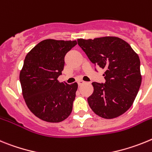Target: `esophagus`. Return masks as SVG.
<instances>
[{
  "label": "esophagus",
  "mask_w": 152,
  "mask_h": 152,
  "mask_svg": "<svg viewBox=\"0 0 152 152\" xmlns=\"http://www.w3.org/2000/svg\"><path fill=\"white\" fill-rule=\"evenodd\" d=\"M77 83H78V85L79 86H81V85H83V83H85V82H84L83 80H79Z\"/></svg>",
  "instance_id": "34e87169"
}]
</instances>
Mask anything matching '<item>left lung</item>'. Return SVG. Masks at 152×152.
<instances>
[{"instance_id":"left-lung-1","label":"left lung","mask_w":152,"mask_h":152,"mask_svg":"<svg viewBox=\"0 0 152 152\" xmlns=\"http://www.w3.org/2000/svg\"><path fill=\"white\" fill-rule=\"evenodd\" d=\"M77 42L92 63L105 69V83H92L94 90L87 99L92 110L107 119L124 114L132 105L142 83L138 54L116 37L78 39Z\"/></svg>"}]
</instances>
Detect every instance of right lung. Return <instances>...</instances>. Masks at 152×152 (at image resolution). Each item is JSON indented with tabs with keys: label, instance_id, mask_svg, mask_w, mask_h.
I'll list each match as a JSON object with an SVG mask.
<instances>
[{
	"label": "right lung",
	"instance_id": "obj_1",
	"mask_svg": "<svg viewBox=\"0 0 152 152\" xmlns=\"http://www.w3.org/2000/svg\"><path fill=\"white\" fill-rule=\"evenodd\" d=\"M76 40L44 39L27 54L20 72L22 94L30 112L47 122H60L72 109L78 84L57 80L67 52Z\"/></svg>",
	"mask_w": 152,
	"mask_h": 152
}]
</instances>
